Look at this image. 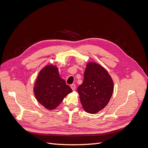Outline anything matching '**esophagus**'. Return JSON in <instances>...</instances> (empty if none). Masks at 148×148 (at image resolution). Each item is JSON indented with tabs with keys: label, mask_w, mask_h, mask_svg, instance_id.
<instances>
[{
	"label": "esophagus",
	"mask_w": 148,
	"mask_h": 148,
	"mask_svg": "<svg viewBox=\"0 0 148 148\" xmlns=\"http://www.w3.org/2000/svg\"><path fill=\"white\" fill-rule=\"evenodd\" d=\"M70 87H71V89H72V90H73V91H75V89H76V86H75V84H71V85H70Z\"/></svg>",
	"instance_id": "esophagus-1"
}]
</instances>
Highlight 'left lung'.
Returning <instances> with one entry per match:
<instances>
[{
    "instance_id": "left-lung-1",
    "label": "left lung",
    "mask_w": 148,
    "mask_h": 148,
    "mask_svg": "<svg viewBox=\"0 0 148 148\" xmlns=\"http://www.w3.org/2000/svg\"><path fill=\"white\" fill-rule=\"evenodd\" d=\"M77 91L84 110L96 114L109 103L114 91V83L104 67L89 62L85 69L83 82Z\"/></svg>"
}]
</instances>
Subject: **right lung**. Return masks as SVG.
<instances>
[{
  "label": "right lung",
  "instance_id": "add662e5",
  "mask_svg": "<svg viewBox=\"0 0 148 148\" xmlns=\"http://www.w3.org/2000/svg\"><path fill=\"white\" fill-rule=\"evenodd\" d=\"M72 89L60 77L57 67L49 65L43 68L38 75L34 86L38 101L48 110H53Z\"/></svg>",
  "mask_w": 148,
  "mask_h": 148
}]
</instances>
